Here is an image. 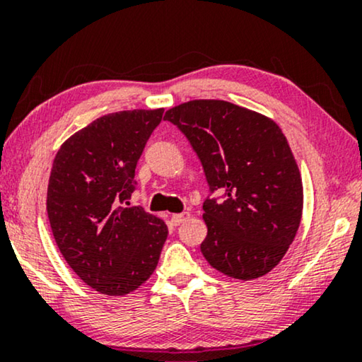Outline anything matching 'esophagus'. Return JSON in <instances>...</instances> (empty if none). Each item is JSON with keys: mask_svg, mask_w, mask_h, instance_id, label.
<instances>
[{"mask_svg": "<svg viewBox=\"0 0 362 362\" xmlns=\"http://www.w3.org/2000/svg\"><path fill=\"white\" fill-rule=\"evenodd\" d=\"M187 219H189V212H180V214L171 216L173 226H180V224H182V222H186Z\"/></svg>", "mask_w": 362, "mask_h": 362, "instance_id": "1", "label": "esophagus"}]
</instances>
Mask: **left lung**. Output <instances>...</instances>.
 <instances>
[{
  "label": "left lung",
  "instance_id": "obj_1",
  "mask_svg": "<svg viewBox=\"0 0 362 362\" xmlns=\"http://www.w3.org/2000/svg\"><path fill=\"white\" fill-rule=\"evenodd\" d=\"M165 120L199 158L211 194L202 204L211 267L239 280L269 274L288 250L301 221L303 185L288 141L274 120L224 100H191Z\"/></svg>",
  "mask_w": 362,
  "mask_h": 362
}]
</instances>
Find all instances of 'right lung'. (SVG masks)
<instances>
[{
	"label": "right lung",
	"instance_id": "1",
	"mask_svg": "<svg viewBox=\"0 0 362 362\" xmlns=\"http://www.w3.org/2000/svg\"><path fill=\"white\" fill-rule=\"evenodd\" d=\"M156 110L108 113L59 148L47 186L52 235L78 279L103 295L136 290L155 272L168 227L140 206L135 168L163 118Z\"/></svg>",
	"mask_w": 362,
	"mask_h": 362
}]
</instances>
